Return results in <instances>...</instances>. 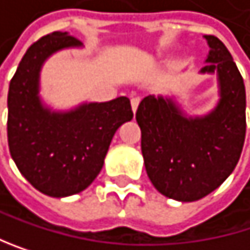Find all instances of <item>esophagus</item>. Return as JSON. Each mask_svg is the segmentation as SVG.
Listing matches in <instances>:
<instances>
[{"mask_svg":"<svg viewBox=\"0 0 250 250\" xmlns=\"http://www.w3.org/2000/svg\"><path fill=\"white\" fill-rule=\"evenodd\" d=\"M139 104H140V98L139 97H132L131 98V108H132L134 113L137 111V107H139Z\"/></svg>","mask_w":250,"mask_h":250,"instance_id":"1","label":"esophagus"}]
</instances>
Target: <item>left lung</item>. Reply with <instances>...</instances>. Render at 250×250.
<instances>
[{
  "label": "left lung",
  "mask_w": 250,
  "mask_h": 250,
  "mask_svg": "<svg viewBox=\"0 0 250 250\" xmlns=\"http://www.w3.org/2000/svg\"><path fill=\"white\" fill-rule=\"evenodd\" d=\"M210 47L200 73L216 74L219 101L204 116H186L173 98L147 95L137 108L146 173L155 188L177 201H197L232 173L246 135L243 77L225 44L204 35Z\"/></svg>",
  "instance_id": "8db88e82"
}]
</instances>
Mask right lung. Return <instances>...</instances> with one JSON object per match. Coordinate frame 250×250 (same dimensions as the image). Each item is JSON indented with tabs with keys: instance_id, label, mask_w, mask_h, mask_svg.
Listing matches in <instances>:
<instances>
[{
	"instance_id": "right-lung-1",
	"label": "right lung",
	"mask_w": 250,
	"mask_h": 250,
	"mask_svg": "<svg viewBox=\"0 0 250 250\" xmlns=\"http://www.w3.org/2000/svg\"><path fill=\"white\" fill-rule=\"evenodd\" d=\"M80 46L67 32L42 37L23 55L8 88L11 158L35 189L56 198L88 188L103 168L115 132L134 116L126 97L83 103L68 111H53L42 103L40 71L46 59Z\"/></svg>"
}]
</instances>
